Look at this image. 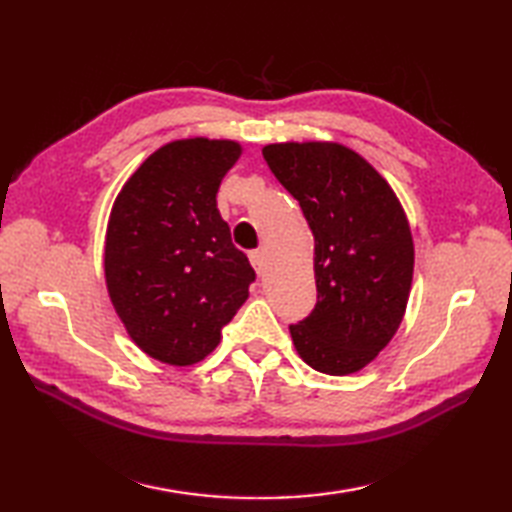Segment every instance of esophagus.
Wrapping results in <instances>:
<instances>
[{
    "instance_id": "esophagus-1",
    "label": "esophagus",
    "mask_w": 512,
    "mask_h": 512,
    "mask_svg": "<svg viewBox=\"0 0 512 512\" xmlns=\"http://www.w3.org/2000/svg\"><path fill=\"white\" fill-rule=\"evenodd\" d=\"M250 264L257 270L259 277H264L266 273V253L264 250H250Z\"/></svg>"
}]
</instances>
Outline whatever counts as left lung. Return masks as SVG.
Here are the masks:
<instances>
[{"label": "left lung", "instance_id": "8db88e82", "mask_svg": "<svg viewBox=\"0 0 512 512\" xmlns=\"http://www.w3.org/2000/svg\"><path fill=\"white\" fill-rule=\"evenodd\" d=\"M262 154L314 235L317 306L290 325L292 343L317 372L354 374L391 341L407 308L413 239L405 211L385 178L343 145L279 143Z\"/></svg>", "mask_w": 512, "mask_h": 512}]
</instances>
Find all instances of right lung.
<instances>
[{
    "mask_svg": "<svg viewBox=\"0 0 512 512\" xmlns=\"http://www.w3.org/2000/svg\"><path fill=\"white\" fill-rule=\"evenodd\" d=\"M239 154L233 140H173L136 169L112 206L107 292L129 336L156 361H202L248 299L255 270L215 200Z\"/></svg>",
    "mask_w": 512,
    "mask_h": 512,
    "instance_id": "obj_1",
    "label": "right lung"
}]
</instances>
